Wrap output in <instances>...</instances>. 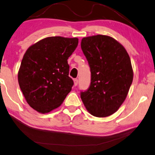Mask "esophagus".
<instances>
[{
  "label": "esophagus",
  "instance_id": "34e87169",
  "mask_svg": "<svg viewBox=\"0 0 155 155\" xmlns=\"http://www.w3.org/2000/svg\"><path fill=\"white\" fill-rule=\"evenodd\" d=\"M74 86H77V84H78V82H79V81H78V79H75L74 80Z\"/></svg>",
  "mask_w": 155,
  "mask_h": 155
}]
</instances>
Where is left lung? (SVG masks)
<instances>
[{
    "label": "left lung",
    "instance_id": "1",
    "mask_svg": "<svg viewBox=\"0 0 155 155\" xmlns=\"http://www.w3.org/2000/svg\"><path fill=\"white\" fill-rule=\"evenodd\" d=\"M81 47L91 71V84L81 91V100L93 116H110L124 102L132 85L130 56L122 45L104 35L83 38Z\"/></svg>",
    "mask_w": 155,
    "mask_h": 155
}]
</instances>
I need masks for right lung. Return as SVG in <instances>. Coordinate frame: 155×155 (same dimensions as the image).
I'll return each instance as SVG.
<instances>
[{
  "label": "right lung",
  "instance_id": "right-lung-1",
  "mask_svg": "<svg viewBox=\"0 0 155 155\" xmlns=\"http://www.w3.org/2000/svg\"><path fill=\"white\" fill-rule=\"evenodd\" d=\"M77 38L48 37L29 47L18 79L27 103L45 114L61 104L74 85L67 59L78 46Z\"/></svg>",
  "mask_w": 155,
  "mask_h": 155
}]
</instances>
